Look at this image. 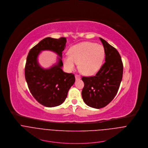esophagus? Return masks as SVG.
Listing matches in <instances>:
<instances>
[{
  "mask_svg": "<svg viewBox=\"0 0 148 148\" xmlns=\"http://www.w3.org/2000/svg\"><path fill=\"white\" fill-rule=\"evenodd\" d=\"M75 79H76V80H79V79H81V77H80L79 75H75Z\"/></svg>",
  "mask_w": 148,
  "mask_h": 148,
  "instance_id": "34e87169",
  "label": "esophagus"
}]
</instances>
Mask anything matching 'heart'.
I'll return each instance as SVG.
<instances>
[{
    "mask_svg": "<svg viewBox=\"0 0 148 148\" xmlns=\"http://www.w3.org/2000/svg\"><path fill=\"white\" fill-rule=\"evenodd\" d=\"M69 56L63 59L66 69L71 71L79 64L80 71L85 75L96 73L101 68L104 57V49L102 45L90 42H83L72 47Z\"/></svg>",
    "mask_w": 148,
    "mask_h": 148,
    "instance_id": "heart-1",
    "label": "heart"
}]
</instances>
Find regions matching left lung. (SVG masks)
Masks as SVG:
<instances>
[{
	"instance_id": "8db88e82",
	"label": "left lung",
	"mask_w": 148,
	"mask_h": 148,
	"mask_svg": "<svg viewBox=\"0 0 148 148\" xmlns=\"http://www.w3.org/2000/svg\"><path fill=\"white\" fill-rule=\"evenodd\" d=\"M106 55L105 63L95 76L82 77L84 83L82 96L84 102L92 108H101L115 97L123 78V64L118 51L100 38Z\"/></svg>"
}]
</instances>
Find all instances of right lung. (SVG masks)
<instances>
[{"instance_id": "1", "label": "right lung", "mask_w": 148, "mask_h": 148, "mask_svg": "<svg viewBox=\"0 0 148 148\" xmlns=\"http://www.w3.org/2000/svg\"><path fill=\"white\" fill-rule=\"evenodd\" d=\"M66 38L47 37L29 51L25 66V77L33 96L41 104L53 107L62 104L75 82V75L64 72L62 69V51L66 47ZM48 50L58 55V61L48 69L42 68L38 57L42 50Z\"/></svg>"}]
</instances>
